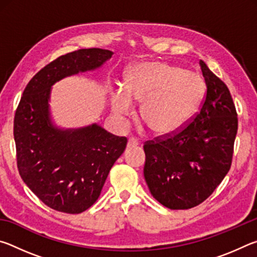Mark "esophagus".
Instances as JSON below:
<instances>
[{
  "label": "esophagus",
  "instance_id": "obj_1",
  "mask_svg": "<svg viewBox=\"0 0 257 257\" xmlns=\"http://www.w3.org/2000/svg\"><path fill=\"white\" fill-rule=\"evenodd\" d=\"M138 145V142L135 138H129L127 143V149H133V147H136Z\"/></svg>",
  "mask_w": 257,
  "mask_h": 257
}]
</instances>
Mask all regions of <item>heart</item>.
I'll return each mask as SVG.
<instances>
[{
    "instance_id": "b5f03b06",
    "label": "heart",
    "mask_w": 257,
    "mask_h": 257,
    "mask_svg": "<svg viewBox=\"0 0 257 257\" xmlns=\"http://www.w3.org/2000/svg\"><path fill=\"white\" fill-rule=\"evenodd\" d=\"M205 95L196 72L163 62H141L125 72L124 87L111 92V108L121 118L133 114L132 102L143 103L141 118L158 136H168L189 122Z\"/></svg>"
}]
</instances>
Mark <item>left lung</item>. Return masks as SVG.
Here are the masks:
<instances>
[{
	"label": "left lung",
	"mask_w": 257,
	"mask_h": 257,
	"mask_svg": "<svg viewBox=\"0 0 257 257\" xmlns=\"http://www.w3.org/2000/svg\"><path fill=\"white\" fill-rule=\"evenodd\" d=\"M206 95L193 121L172 136L144 145V177L156 201L188 210L210 196L231 165L237 135L236 107L227 85L204 61Z\"/></svg>",
	"instance_id": "obj_1"
}]
</instances>
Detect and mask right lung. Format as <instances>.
<instances>
[{"label": "right lung", "mask_w": 257, "mask_h": 257, "mask_svg": "<svg viewBox=\"0 0 257 257\" xmlns=\"http://www.w3.org/2000/svg\"><path fill=\"white\" fill-rule=\"evenodd\" d=\"M112 54L108 50L82 49L60 56L32 78L16 111L19 173L29 189L55 211L78 214L97 201L127 138L97 123L58 127L51 116L52 86L66 77L96 70Z\"/></svg>", "instance_id": "obj_1"}]
</instances>
